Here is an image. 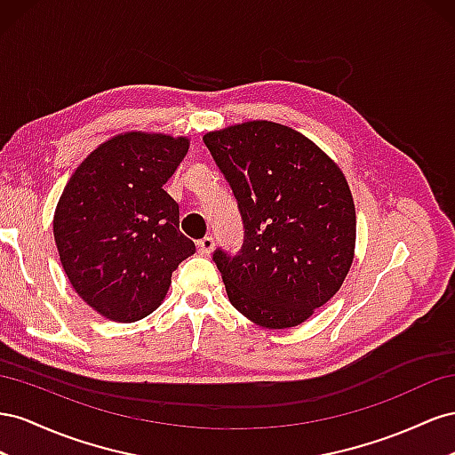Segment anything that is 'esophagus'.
I'll return each instance as SVG.
<instances>
[{
  "label": "esophagus",
  "mask_w": 455,
  "mask_h": 455,
  "mask_svg": "<svg viewBox=\"0 0 455 455\" xmlns=\"http://www.w3.org/2000/svg\"><path fill=\"white\" fill-rule=\"evenodd\" d=\"M196 245H198V251L202 255H210L212 250H213V245H215V240L212 236H204L202 240L196 242Z\"/></svg>",
  "instance_id": "1"
}]
</instances>
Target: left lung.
Masks as SVG:
<instances>
[{"label": "left lung", "mask_w": 455, "mask_h": 455, "mask_svg": "<svg viewBox=\"0 0 455 455\" xmlns=\"http://www.w3.org/2000/svg\"><path fill=\"white\" fill-rule=\"evenodd\" d=\"M238 202L243 242L213 251L238 313L293 328L326 305L353 263L356 213L345 175L313 140L272 122L204 137Z\"/></svg>", "instance_id": "1"}]
</instances>
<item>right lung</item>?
I'll return each mask as SVG.
<instances>
[{"instance_id": "obj_1", "label": "right lung", "mask_w": 455, "mask_h": 455, "mask_svg": "<svg viewBox=\"0 0 455 455\" xmlns=\"http://www.w3.org/2000/svg\"><path fill=\"white\" fill-rule=\"evenodd\" d=\"M188 152V139L118 135L74 172L59 200L53 232L76 293L116 322L148 316L173 270L196 245L179 230V204L164 190Z\"/></svg>"}]
</instances>
